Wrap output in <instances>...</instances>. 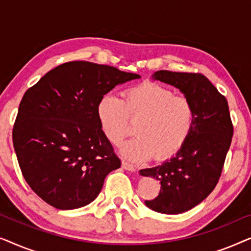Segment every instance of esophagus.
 I'll return each mask as SVG.
<instances>
[{
	"instance_id": "obj_1",
	"label": "esophagus",
	"mask_w": 251,
	"mask_h": 251,
	"mask_svg": "<svg viewBox=\"0 0 251 251\" xmlns=\"http://www.w3.org/2000/svg\"><path fill=\"white\" fill-rule=\"evenodd\" d=\"M122 168H123V169L128 170V171H132V173H135V171H136L135 167H132L131 164H129L128 162H126V161H122Z\"/></svg>"
}]
</instances>
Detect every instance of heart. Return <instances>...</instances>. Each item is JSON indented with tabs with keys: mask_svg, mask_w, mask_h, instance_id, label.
I'll return each mask as SVG.
<instances>
[{
	"mask_svg": "<svg viewBox=\"0 0 251 251\" xmlns=\"http://www.w3.org/2000/svg\"><path fill=\"white\" fill-rule=\"evenodd\" d=\"M100 129L113 145H120L130 133V122L136 125V138L125 143L121 154L132 162L154 156H173L187 142L193 129L195 112L191 100L176 96L162 85L144 82L123 91L122 100L104 96L97 105Z\"/></svg>",
	"mask_w": 251,
	"mask_h": 251,
	"instance_id": "1",
	"label": "heart"
}]
</instances>
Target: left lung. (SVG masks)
Returning <instances> with one entry per match:
<instances>
[{
  "label": "left lung",
  "instance_id": "obj_1",
  "mask_svg": "<svg viewBox=\"0 0 251 251\" xmlns=\"http://www.w3.org/2000/svg\"><path fill=\"white\" fill-rule=\"evenodd\" d=\"M152 78L179 89L194 106L193 129L184 146L163 163L139 171L161 184L159 195L145 201L147 207L177 215L194 208L214 191L231 146L233 126L227 100L204 75L157 71Z\"/></svg>",
  "mask_w": 251,
  "mask_h": 251
}]
</instances>
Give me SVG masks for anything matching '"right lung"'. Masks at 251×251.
I'll use <instances>...</instances> for the list:
<instances>
[{
	"instance_id": "add662e5",
	"label": "right lung",
	"mask_w": 251,
	"mask_h": 251,
	"mask_svg": "<svg viewBox=\"0 0 251 251\" xmlns=\"http://www.w3.org/2000/svg\"><path fill=\"white\" fill-rule=\"evenodd\" d=\"M138 74L90 61H70L25 92L12 131L23 176L47 203L60 210L84 207L121 167L102 133L97 105L116 85Z\"/></svg>"
}]
</instances>
